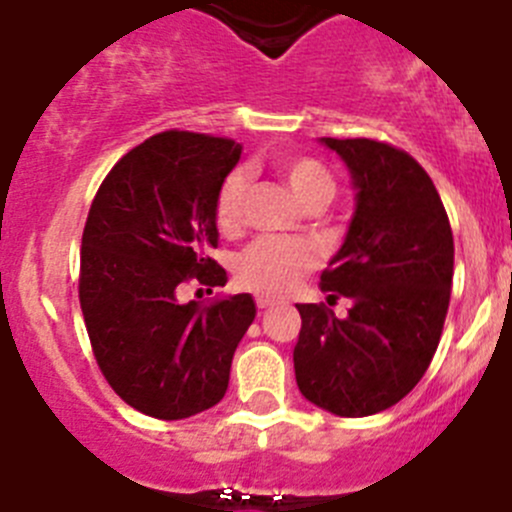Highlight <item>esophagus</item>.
Returning a JSON list of instances; mask_svg holds the SVG:
<instances>
[{
    "label": "esophagus",
    "mask_w": 512,
    "mask_h": 512,
    "mask_svg": "<svg viewBox=\"0 0 512 512\" xmlns=\"http://www.w3.org/2000/svg\"><path fill=\"white\" fill-rule=\"evenodd\" d=\"M275 298H267V296H257V308H270V306H275Z\"/></svg>",
    "instance_id": "1"
}]
</instances>
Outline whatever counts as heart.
<instances>
[{
	"label": "heart",
	"instance_id": "b5f03b06",
	"mask_svg": "<svg viewBox=\"0 0 512 512\" xmlns=\"http://www.w3.org/2000/svg\"><path fill=\"white\" fill-rule=\"evenodd\" d=\"M280 173L288 181L290 191L303 206L329 204L334 196V176L326 165L313 158H285L278 163ZM247 193L245 170H234L224 178L219 196H216V224L229 232L242 219ZM316 255L306 242L293 239H257L234 260V278L239 285L265 293V296H280L288 293L301 280L306 270H311Z\"/></svg>",
	"mask_w": 512,
	"mask_h": 512
}]
</instances>
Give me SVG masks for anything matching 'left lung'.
<instances>
[{
    "instance_id": "8db88e82",
    "label": "left lung",
    "mask_w": 512,
    "mask_h": 512,
    "mask_svg": "<svg viewBox=\"0 0 512 512\" xmlns=\"http://www.w3.org/2000/svg\"><path fill=\"white\" fill-rule=\"evenodd\" d=\"M347 165L354 214L321 275L329 306L296 303V382L342 418L380 413L411 393L439 347L454 278V239L434 181L408 153L375 140L321 137Z\"/></svg>"
}]
</instances>
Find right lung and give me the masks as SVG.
<instances>
[{
  "mask_svg": "<svg viewBox=\"0 0 512 512\" xmlns=\"http://www.w3.org/2000/svg\"><path fill=\"white\" fill-rule=\"evenodd\" d=\"M239 155L224 137L160 132L109 170L91 204L78 283L86 331L114 393L145 416L181 421L219 403L255 321L250 293L206 308L178 301L191 278L227 283L209 250L216 196Z\"/></svg>",
  "mask_w": 512,
  "mask_h": 512,
  "instance_id": "1",
  "label": "right lung"
}]
</instances>
